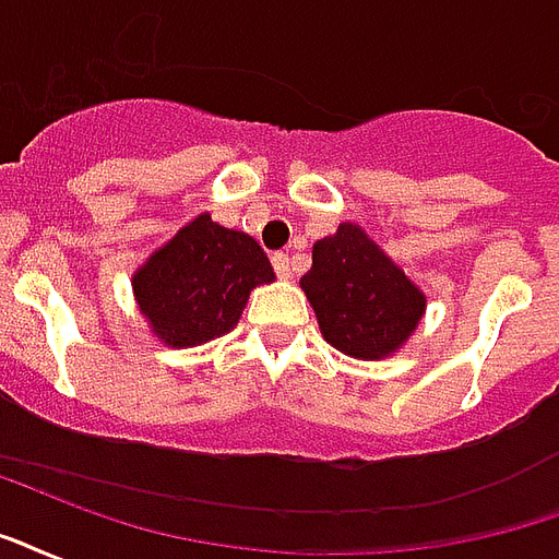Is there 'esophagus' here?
I'll return each mask as SVG.
<instances>
[{"instance_id": "obj_1", "label": "esophagus", "mask_w": 559, "mask_h": 559, "mask_svg": "<svg viewBox=\"0 0 559 559\" xmlns=\"http://www.w3.org/2000/svg\"><path fill=\"white\" fill-rule=\"evenodd\" d=\"M272 266L278 272V278H289V275H293V263H289L287 251H275V254H272Z\"/></svg>"}]
</instances>
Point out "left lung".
<instances>
[{
    "label": "left lung",
    "instance_id": "obj_1",
    "mask_svg": "<svg viewBox=\"0 0 559 559\" xmlns=\"http://www.w3.org/2000/svg\"><path fill=\"white\" fill-rule=\"evenodd\" d=\"M301 289L328 343L364 360L393 355L425 313L419 287L348 223L313 246V266Z\"/></svg>",
    "mask_w": 559,
    "mask_h": 559
}]
</instances>
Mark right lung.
Here are the masks:
<instances>
[{
  "label": "right lung",
  "mask_w": 559,
  "mask_h": 559,
  "mask_svg": "<svg viewBox=\"0 0 559 559\" xmlns=\"http://www.w3.org/2000/svg\"><path fill=\"white\" fill-rule=\"evenodd\" d=\"M272 278L270 258L249 234L202 213L148 258L134 275V296L160 343L190 348L228 334L251 289Z\"/></svg>",
  "instance_id": "right-lung-1"
}]
</instances>
